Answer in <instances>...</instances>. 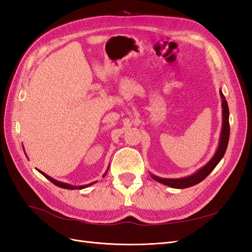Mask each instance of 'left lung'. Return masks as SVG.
<instances>
[{"label":"left lung","mask_w":252,"mask_h":252,"mask_svg":"<svg viewBox=\"0 0 252 252\" xmlns=\"http://www.w3.org/2000/svg\"><path fill=\"white\" fill-rule=\"evenodd\" d=\"M220 97H222V107H223V128H222V133H220V145L219 148L216 152L215 157L211 158V161H209L207 164H206L203 168H201L199 171L195 172L194 174L190 175V177L187 178H183V179H161L158 178L156 175H152L156 181L162 183L164 185H167L172 188H178V189H183V188H188L191 187L193 185L199 184L200 182L206 179V177L216 168V166L219 164V162L224 157L227 146H228V141H229V134H230V126H229V108H228V104L226 101V97L224 96L222 91H220Z\"/></svg>","instance_id":"8db88e82"}]
</instances>
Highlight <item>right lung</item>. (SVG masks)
<instances>
[{
	"label": "right lung",
	"mask_w": 252,
	"mask_h": 252,
	"mask_svg": "<svg viewBox=\"0 0 252 252\" xmlns=\"http://www.w3.org/2000/svg\"><path fill=\"white\" fill-rule=\"evenodd\" d=\"M40 171V170H39ZM45 178H47V180H49L51 183H53V184L55 185H57V186H59V187H61V188H65V189H83V188H85V187H87L88 185H85V186H71V185H69V184H65V183H62V182H59V181H56V180H53L52 178H50V177H48L47 174H45L44 172H42V171H40ZM89 185H93V184H89Z\"/></svg>",
	"instance_id": "1"
}]
</instances>
